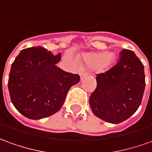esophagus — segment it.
<instances>
[{"mask_svg":"<svg viewBox=\"0 0 152 152\" xmlns=\"http://www.w3.org/2000/svg\"><path fill=\"white\" fill-rule=\"evenodd\" d=\"M79 75H80V78H81V80H82V79H83V78L86 77L87 74H85V73H82V72H81V73L79 74Z\"/></svg>","mask_w":152,"mask_h":152,"instance_id":"1","label":"esophagus"}]
</instances>
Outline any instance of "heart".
<instances>
[{
	"label": "heart",
	"instance_id": "heart-1",
	"mask_svg": "<svg viewBox=\"0 0 152 152\" xmlns=\"http://www.w3.org/2000/svg\"><path fill=\"white\" fill-rule=\"evenodd\" d=\"M65 58L70 60V56L66 55ZM115 54L111 52H88L79 56L80 62L84 67L101 71L109 69L115 62Z\"/></svg>",
	"mask_w": 152,
	"mask_h": 152
}]
</instances>
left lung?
<instances>
[{
    "mask_svg": "<svg viewBox=\"0 0 152 152\" xmlns=\"http://www.w3.org/2000/svg\"><path fill=\"white\" fill-rule=\"evenodd\" d=\"M96 80L89 104L94 115L103 121L122 122L141 105L146 84L144 66L133 51L122 50L117 64L97 74Z\"/></svg>",
    "mask_w": 152,
    "mask_h": 152,
    "instance_id": "1",
    "label": "left lung"
}]
</instances>
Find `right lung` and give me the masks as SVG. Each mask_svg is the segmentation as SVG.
Here are the masks:
<instances>
[{
	"label": "right lung",
	"instance_id": "1",
	"mask_svg": "<svg viewBox=\"0 0 152 152\" xmlns=\"http://www.w3.org/2000/svg\"><path fill=\"white\" fill-rule=\"evenodd\" d=\"M61 54L54 55L43 47L20 51L11 64L8 89L15 107L26 118L41 119L62 107L67 93L80 80L78 74L56 66Z\"/></svg>",
	"mask_w": 152,
	"mask_h": 152
}]
</instances>
